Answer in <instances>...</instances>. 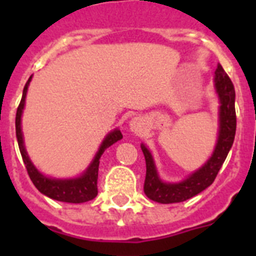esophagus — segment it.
I'll return each mask as SVG.
<instances>
[{
    "label": "esophagus",
    "mask_w": 256,
    "mask_h": 256,
    "mask_svg": "<svg viewBox=\"0 0 256 256\" xmlns=\"http://www.w3.org/2000/svg\"><path fill=\"white\" fill-rule=\"evenodd\" d=\"M128 126H130L132 132H134L136 136H142V134L146 132V122H144V118H140V116L132 118V120L128 122Z\"/></svg>",
    "instance_id": "1"
}]
</instances>
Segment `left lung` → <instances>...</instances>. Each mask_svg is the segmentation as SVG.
<instances>
[{
	"instance_id": "8db88e82",
	"label": "left lung",
	"mask_w": 256,
	"mask_h": 256,
	"mask_svg": "<svg viewBox=\"0 0 256 256\" xmlns=\"http://www.w3.org/2000/svg\"><path fill=\"white\" fill-rule=\"evenodd\" d=\"M214 88L219 100V130L216 144L211 156L202 168L191 172L180 182H164L156 170V162L152 152L144 144L140 148L146 160V179H144V194L154 202L179 203L192 198L203 190H206L216 178L227 154L234 144L236 130V116H235V88L232 82L220 65L215 70Z\"/></svg>"
}]
</instances>
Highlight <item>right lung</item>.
Instances as JSON below:
<instances>
[{"mask_svg":"<svg viewBox=\"0 0 256 256\" xmlns=\"http://www.w3.org/2000/svg\"><path fill=\"white\" fill-rule=\"evenodd\" d=\"M30 81H32V77L28 80L25 88H24L22 100L17 108V114H16V136H17L18 148H20V152H21L22 160H24V164H25L26 170H28V174H29L32 182H33L34 186L37 187V190L40 192L54 199V200L66 203H84L88 202V200H92L98 194L96 180H98V168H100V156L104 154L106 148H110L112 144H114L120 140H122V132H120V128H114L112 132H110L108 136H104V140H102L94 160H92V164H88V168L80 176L69 179H58L46 176L30 160L29 156L26 152L25 144H24L21 116L22 112H24V108H25L26 92H28Z\"/></svg>","mask_w":256,"mask_h":256,"instance_id":"right-lung-1","label":"right lung"}]
</instances>
